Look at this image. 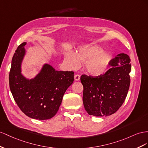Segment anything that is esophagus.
I'll list each match as a JSON object with an SVG mask.
<instances>
[{"mask_svg": "<svg viewBox=\"0 0 148 148\" xmlns=\"http://www.w3.org/2000/svg\"><path fill=\"white\" fill-rule=\"evenodd\" d=\"M80 75H79V74H75V75H74V79H75V81H79L80 80Z\"/></svg>", "mask_w": 148, "mask_h": 148, "instance_id": "34e87169", "label": "esophagus"}]
</instances>
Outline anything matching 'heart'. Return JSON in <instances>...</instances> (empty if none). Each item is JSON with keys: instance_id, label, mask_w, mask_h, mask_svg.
Returning a JSON list of instances; mask_svg holds the SVG:
<instances>
[{"instance_id": "obj_1", "label": "heart", "mask_w": 148, "mask_h": 148, "mask_svg": "<svg viewBox=\"0 0 148 148\" xmlns=\"http://www.w3.org/2000/svg\"><path fill=\"white\" fill-rule=\"evenodd\" d=\"M111 56L107 52L102 51V48L95 45H84L80 47L76 54L69 53L65 58V61L70 69H75L84 62V69L87 73L99 76L105 73L108 68Z\"/></svg>"}]
</instances>
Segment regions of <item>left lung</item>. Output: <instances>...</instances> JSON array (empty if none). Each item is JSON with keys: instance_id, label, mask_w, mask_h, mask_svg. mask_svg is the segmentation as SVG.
<instances>
[{"instance_id": "8db88e82", "label": "left lung", "mask_w": 148, "mask_h": 148, "mask_svg": "<svg viewBox=\"0 0 148 148\" xmlns=\"http://www.w3.org/2000/svg\"><path fill=\"white\" fill-rule=\"evenodd\" d=\"M104 74L92 76L82 74L83 103L90 115H111L120 108L127 95L130 85L131 64L127 54L120 53L112 58Z\"/></svg>"}]
</instances>
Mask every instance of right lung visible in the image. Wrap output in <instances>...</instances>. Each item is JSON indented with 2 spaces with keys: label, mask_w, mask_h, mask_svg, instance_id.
Returning <instances> with one entry per match:
<instances>
[{
  "label": "right lung",
  "mask_w": 148,
  "mask_h": 148,
  "mask_svg": "<svg viewBox=\"0 0 148 148\" xmlns=\"http://www.w3.org/2000/svg\"><path fill=\"white\" fill-rule=\"evenodd\" d=\"M23 42L12 58L9 86L13 97L21 110L36 120L51 119L58 112L67 88L73 83V71H58L45 64L34 79L28 80L21 74L20 64L25 54Z\"/></svg>",
  "instance_id": "1"
}]
</instances>
